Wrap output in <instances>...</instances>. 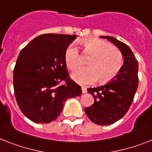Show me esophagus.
<instances>
[{
	"label": "esophagus",
	"instance_id": "1",
	"mask_svg": "<svg viewBox=\"0 0 152 152\" xmlns=\"http://www.w3.org/2000/svg\"><path fill=\"white\" fill-rule=\"evenodd\" d=\"M81 91H82V93H86L87 92V88L85 87H81Z\"/></svg>",
	"mask_w": 152,
	"mask_h": 152
}]
</instances>
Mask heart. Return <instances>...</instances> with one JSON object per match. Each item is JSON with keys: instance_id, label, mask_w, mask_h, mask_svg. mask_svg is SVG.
Returning a JSON list of instances; mask_svg holds the SVG:
<instances>
[{"instance_id": "heart-1", "label": "heart", "mask_w": 152, "mask_h": 152, "mask_svg": "<svg viewBox=\"0 0 152 152\" xmlns=\"http://www.w3.org/2000/svg\"><path fill=\"white\" fill-rule=\"evenodd\" d=\"M80 43L85 52L93 56L88 62L89 67H81L73 72L71 77L74 81L81 85H89L99 79L100 83L104 84L116 77L124 64L123 55L119 50L110 42L99 39L81 40ZM64 60L71 70L81 66V56L75 45H70L66 49Z\"/></svg>"}]
</instances>
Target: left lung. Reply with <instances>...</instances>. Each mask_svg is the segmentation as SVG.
Listing matches in <instances>:
<instances>
[{
    "label": "left lung",
    "instance_id": "1",
    "mask_svg": "<svg viewBox=\"0 0 152 152\" xmlns=\"http://www.w3.org/2000/svg\"><path fill=\"white\" fill-rule=\"evenodd\" d=\"M113 42L124 58L122 68L109 84L87 91L95 102L85 109L88 117L98 125H109L118 121L128 111L138 86V62L128 46L111 36H100Z\"/></svg>",
    "mask_w": 152,
    "mask_h": 152
}]
</instances>
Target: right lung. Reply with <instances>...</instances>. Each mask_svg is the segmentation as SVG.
Wrapping results in <instances>:
<instances>
[{"mask_svg":"<svg viewBox=\"0 0 152 152\" xmlns=\"http://www.w3.org/2000/svg\"><path fill=\"white\" fill-rule=\"evenodd\" d=\"M73 35L44 34L20 52L14 69L16 101L22 113L36 124H49L61 113L64 102L81 94L80 85L69 78L64 53ZM62 80L65 84L59 85Z\"/></svg>","mask_w":152,"mask_h":152,"instance_id":"right-lung-1","label":"right lung"}]
</instances>
